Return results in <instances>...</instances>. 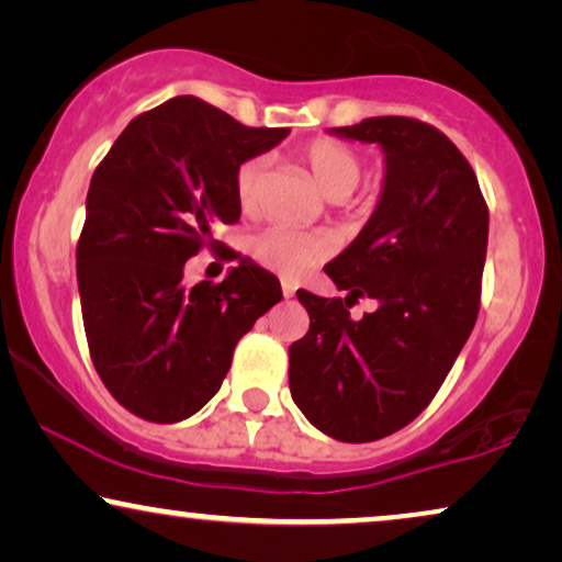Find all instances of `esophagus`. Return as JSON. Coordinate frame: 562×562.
I'll return each instance as SVG.
<instances>
[{
    "mask_svg": "<svg viewBox=\"0 0 562 562\" xmlns=\"http://www.w3.org/2000/svg\"><path fill=\"white\" fill-rule=\"evenodd\" d=\"M281 291H283V296L291 299V296H294L296 286H294V283H291V281H281Z\"/></svg>",
    "mask_w": 562,
    "mask_h": 562,
    "instance_id": "obj_1",
    "label": "esophagus"
}]
</instances>
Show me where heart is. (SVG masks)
Listing matches in <instances>:
<instances>
[{"instance_id": "1", "label": "heart", "mask_w": 562, "mask_h": 562, "mask_svg": "<svg viewBox=\"0 0 562 562\" xmlns=\"http://www.w3.org/2000/svg\"><path fill=\"white\" fill-rule=\"evenodd\" d=\"M299 156L306 166H310L312 179L317 181L322 194L329 199L348 196L360 179L363 164L360 156L350 145L333 137H317V140L306 143ZM266 160L250 158L237 168L235 173V194L243 210H252L258 202V187L260 173H263ZM252 258L268 271L286 276V279H296L304 271H310L314 263L325 258V243L310 233H299V229L286 227H268L258 233L250 243Z\"/></svg>"}]
</instances>
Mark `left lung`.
<instances>
[{
  "label": "left lung",
  "instance_id": "1",
  "mask_svg": "<svg viewBox=\"0 0 562 562\" xmlns=\"http://www.w3.org/2000/svg\"><path fill=\"white\" fill-rule=\"evenodd\" d=\"M383 153L379 204L325 273L345 299L296 291L310 333L289 348L291 398L340 442L381 440L432 402L479 317L488 210L479 179L440 130L409 117L333 127ZM371 295L380 310L352 321Z\"/></svg>",
  "mask_w": 562,
  "mask_h": 562
}]
</instances>
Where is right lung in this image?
Wrapping results in <instances>:
<instances>
[{
    "mask_svg": "<svg viewBox=\"0 0 562 562\" xmlns=\"http://www.w3.org/2000/svg\"><path fill=\"white\" fill-rule=\"evenodd\" d=\"M286 127H245L199 97H173L122 130L91 176L76 248L83 329L110 394L148 422H181L217 394L240 337L281 283L250 258L222 283L183 263L240 220L235 173Z\"/></svg>",
    "mask_w": 562,
    "mask_h": 562,
    "instance_id": "add662e5",
    "label": "right lung"
}]
</instances>
